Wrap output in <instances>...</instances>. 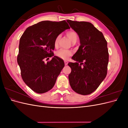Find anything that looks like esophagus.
Wrapping results in <instances>:
<instances>
[{
  "label": "esophagus",
  "instance_id": "1",
  "mask_svg": "<svg viewBox=\"0 0 128 128\" xmlns=\"http://www.w3.org/2000/svg\"><path fill=\"white\" fill-rule=\"evenodd\" d=\"M64 64H65V65H66V66L67 65V64H68V61H64Z\"/></svg>",
  "mask_w": 128,
  "mask_h": 128
}]
</instances>
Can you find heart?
I'll return each mask as SVG.
<instances>
[{"label":"heart","instance_id":"heart-1","mask_svg":"<svg viewBox=\"0 0 128 128\" xmlns=\"http://www.w3.org/2000/svg\"><path fill=\"white\" fill-rule=\"evenodd\" d=\"M66 34L74 43L76 42L77 40V39H78V34H77L76 32L74 30L68 31V32H67ZM60 38V35L58 36L54 40V46L56 48L58 47V42H59ZM72 55V52L70 51V50L66 49H61L56 53V56L62 60H67L69 57L70 56Z\"/></svg>","mask_w":128,"mask_h":128}]
</instances>
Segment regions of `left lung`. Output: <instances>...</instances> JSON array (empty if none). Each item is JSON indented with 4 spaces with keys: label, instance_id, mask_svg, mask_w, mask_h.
Returning a JSON list of instances; mask_svg holds the SVG:
<instances>
[{
    "label": "left lung",
    "instance_id": "left-lung-1",
    "mask_svg": "<svg viewBox=\"0 0 128 128\" xmlns=\"http://www.w3.org/2000/svg\"><path fill=\"white\" fill-rule=\"evenodd\" d=\"M71 28L79 36L80 45L69 62L72 72L68 78L76 93L88 95L94 92L105 78L109 53L102 33L90 22L68 20Z\"/></svg>",
    "mask_w": 128,
    "mask_h": 128
}]
</instances>
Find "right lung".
Returning <instances> with one entry per match:
<instances>
[{
	"label": "right lung",
	"mask_w": 128,
	"mask_h": 128,
	"mask_svg": "<svg viewBox=\"0 0 128 128\" xmlns=\"http://www.w3.org/2000/svg\"><path fill=\"white\" fill-rule=\"evenodd\" d=\"M67 22L43 21L27 28L20 40L18 63L23 80L32 91L44 94L53 88L64 66L63 60L54 56V40L66 29ZM52 59L47 63L49 57Z\"/></svg>",
	"instance_id": "add662e5"
}]
</instances>
